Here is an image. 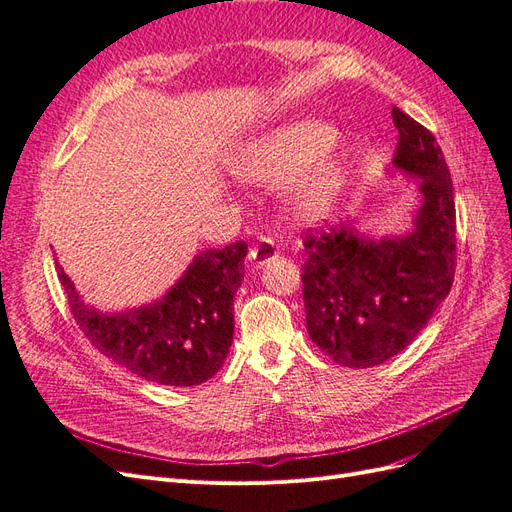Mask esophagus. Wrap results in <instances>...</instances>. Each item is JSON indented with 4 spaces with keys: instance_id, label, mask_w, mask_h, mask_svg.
I'll list each match as a JSON object with an SVG mask.
<instances>
[{
    "instance_id": "esophagus-1",
    "label": "esophagus",
    "mask_w": 512,
    "mask_h": 512,
    "mask_svg": "<svg viewBox=\"0 0 512 512\" xmlns=\"http://www.w3.org/2000/svg\"><path fill=\"white\" fill-rule=\"evenodd\" d=\"M277 256V245L271 237H260L252 247H250V260L254 265H265L271 258Z\"/></svg>"
}]
</instances>
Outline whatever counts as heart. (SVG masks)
Instances as JSON below:
<instances>
[{"mask_svg": "<svg viewBox=\"0 0 512 512\" xmlns=\"http://www.w3.org/2000/svg\"><path fill=\"white\" fill-rule=\"evenodd\" d=\"M335 141V130L318 121H294L247 141L235 156L237 175L252 181L292 177L288 200L303 220L327 213L346 181V164L322 153Z\"/></svg>", "mask_w": 512, "mask_h": 512, "instance_id": "1", "label": "heart"}]
</instances>
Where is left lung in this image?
<instances>
[{"label": "left lung", "mask_w": 512, "mask_h": 512, "mask_svg": "<svg viewBox=\"0 0 512 512\" xmlns=\"http://www.w3.org/2000/svg\"><path fill=\"white\" fill-rule=\"evenodd\" d=\"M395 166L421 177L414 230L371 241L352 228L305 232L303 303L312 342L344 367H376L408 348L448 297L457 267L453 181L433 134L393 106Z\"/></svg>", "instance_id": "8db88e82"}]
</instances>
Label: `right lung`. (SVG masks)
Returning a JSON list of instances; mask_svg holds the SVG:
<instances>
[{
    "mask_svg": "<svg viewBox=\"0 0 512 512\" xmlns=\"http://www.w3.org/2000/svg\"><path fill=\"white\" fill-rule=\"evenodd\" d=\"M247 243L198 254L166 297L126 314H100L57 265L70 312L89 344L132 374L166 386H196L218 374L232 344V301Z\"/></svg>",
    "mask_w": 512,
    "mask_h": 512,
    "instance_id": "right-lung-1",
    "label": "right lung"
}]
</instances>
